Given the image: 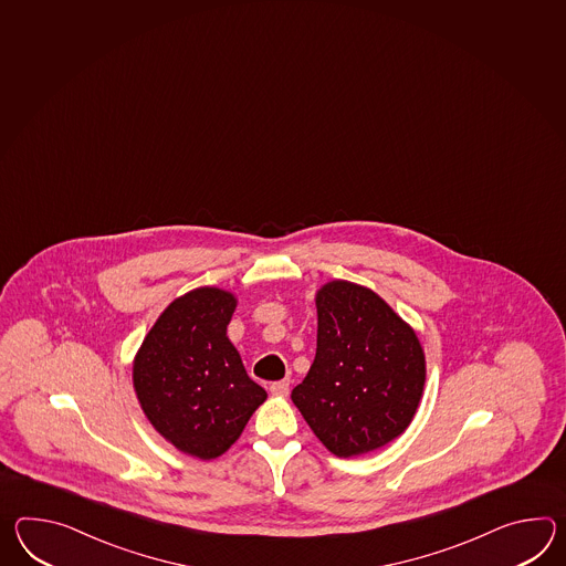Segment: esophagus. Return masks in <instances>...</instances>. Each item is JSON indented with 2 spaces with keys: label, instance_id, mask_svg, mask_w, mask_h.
<instances>
[{
  "label": "esophagus",
  "instance_id": "obj_1",
  "mask_svg": "<svg viewBox=\"0 0 566 566\" xmlns=\"http://www.w3.org/2000/svg\"><path fill=\"white\" fill-rule=\"evenodd\" d=\"M289 390L290 379H280V381L270 384V391H272V396H280V398H284V396H289Z\"/></svg>",
  "mask_w": 566,
  "mask_h": 566
}]
</instances>
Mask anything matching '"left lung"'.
I'll list each match as a JSON object with an SVG mask.
<instances>
[{"mask_svg": "<svg viewBox=\"0 0 566 566\" xmlns=\"http://www.w3.org/2000/svg\"><path fill=\"white\" fill-rule=\"evenodd\" d=\"M316 355L290 398L337 457L398 439L422 400L427 357L415 328L374 290L331 280L314 294Z\"/></svg>", "mask_w": 566, "mask_h": 566, "instance_id": "1", "label": "left lung"}]
</instances>
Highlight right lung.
Instances as JSON below:
<instances>
[{
  "label": "right lung",
  "instance_id": "add662e5",
  "mask_svg": "<svg viewBox=\"0 0 566 566\" xmlns=\"http://www.w3.org/2000/svg\"><path fill=\"white\" fill-rule=\"evenodd\" d=\"M235 306L229 290H190L164 308L134 357V390L151 427L202 461L229 451L268 398L227 337Z\"/></svg>",
  "mask_w": 566,
  "mask_h": 566
}]
</instances>
